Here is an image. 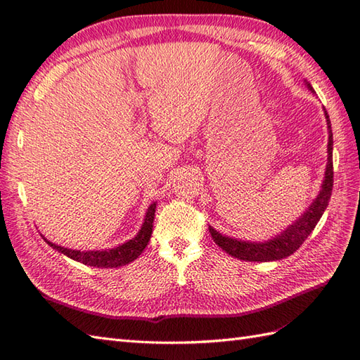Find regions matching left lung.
<instances>
[{
  "mask_svg": "<svg viewBox=\"0 0 360 360\" xmlns=\"http://www.w3.org/2000/svg\"><path fill=\"white\" fill-rule=\"evenodd\" d=\"M310 90H313L311 86ZM326 119L328 125V163H327L326 179H323L322 189L319 192L318 198L314 200L310 205V207L305 210L300 220L295 221V224H292L281 235H278L276 238L269 240L266 243L238 241V240L229 238V236L218 233L215 229H212V227H209V232L212 235L214 241L226 253H229V255L235 258L246 259V261L281 259L285 257H290L293 252L300 249L301 244L307 240V236L313 232L318 221L321 220L323 210H326L328 206L331 191H333V133H331V124H330V117L327 111H326Z\"/></svg>",
  "mask_w": 360,
  "mask_h": 360,
  "instance_id": "obj_1",
  "label": "left lung"
}]
</instances>
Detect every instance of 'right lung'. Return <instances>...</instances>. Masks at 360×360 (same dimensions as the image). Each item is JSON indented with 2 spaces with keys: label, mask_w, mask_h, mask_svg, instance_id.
<instances>
[{
  "label": "right lung",
  "mask_w": 360,
  "mask_h": 360,
  "mask_svg": "<svg viewBox=\"0 0 360 360\" xmlns=\"http://www.w3.org/2000/svg\"><path fill=\"white\" fill-rule=\"evenodd\" d=\"M154 214H155V203H153L150 207H148V212L145 217V221L142 229L136 235V238L127 241L122 246L116 249H110V250H89V252H81V250H73V249H67V248H60L58 244H53L47 241L49 246L56 249L58 252L64 253L65 257L72 258L75 261L82 262L85 266H93V267H120L125 266L128 262L134 261L140 253L143 252L146 248V244L150 243L151 233H153V223H154Z\"/></svg>",
  "instance_id": "1"
}]
</instances>
